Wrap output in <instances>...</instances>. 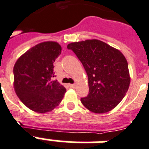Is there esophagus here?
<instances>
[{
	"label": "esophagus",
	"instance_id": "34e87169",
	"mask_svg": "<svg viewBox=\"0 0 149 149\" xmlns=\"http://www.w3.org/2000/svg\"><path fill=\"white\" fill-rule=\"evenodd\" d=\"M69 86H70V88H74L75 87H76V85H75V84H70V85H69Z\"/></svg>",
	"mask_w": 149,
	"mask_h": 149
}]
</instances>
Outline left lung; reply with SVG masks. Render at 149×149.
Masks as SVG:
<instances>
[{"mask_svg":"<svg viewBox=\"0 0 149 149\" xmlns=\"http://www.w3.org/2000/svg\"><path fill=\"white\" fill-rule=\"evenodd\" d=\"M82 63L88 75V95L81 98L87 109L103 113L113 109L128 91V63L119 50L97 39L67 45Z\"/></svg>","mask_w":149,"mask_h":149,"instance_id":"obj_1","label":"left lung"}]
</instances>
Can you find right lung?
Returning <instances> with one entry per match:
<instances>
[{"instance_id": "1", "label": "right lung", "mask_w": 149, "mask_h": 149, "mask_svg": "<svg viewBox=\"0 0 149 149\" xmlns=\"http://www.w3.org/2000/svg\"><path fill=\"white\" fill-rule=\"evenodd\" d=\"M55 42L38 44L23 54L13 67V86L21 102L32 111L46 113L57 107L66 92L54 77V62L61 54Z\"/></svg>"}]
</instances>
